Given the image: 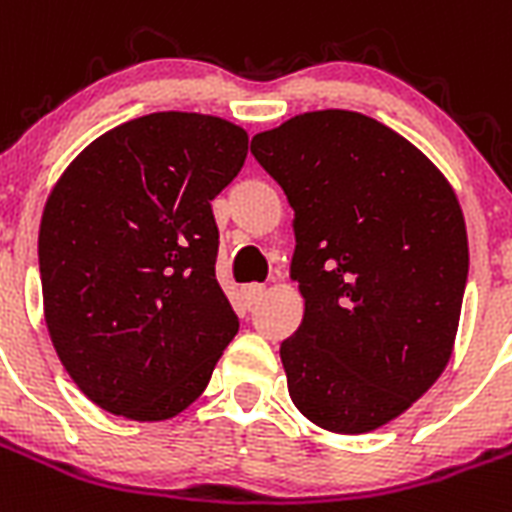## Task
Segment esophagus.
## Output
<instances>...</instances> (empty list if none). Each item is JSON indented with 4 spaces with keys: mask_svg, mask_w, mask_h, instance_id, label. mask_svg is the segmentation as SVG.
<instances>
[{
    "mask_svg": "<svg viewBox=\"0 0 512 512\" xmlns=\"http://www.w3.org/2000/svg\"><path fill=\"white\" fill-rule=\"evenodd\" d=\"M262 293H265V286H262V283H250V286H244L242 288L244 304H247V306L257 304V301L262 299Z\"/></svg>",
    "mask_w": 512,
    "mask_h": 512,
    "instance_id": "1",
    "label": "esophagus"
}]
</instances>
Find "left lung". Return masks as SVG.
<instances>
[{
  "mask_svg": "<svg viewBox=\"0 0 512 512\" xmlns=\"http://www.w3.org/2000/svg\"><path fill=\"white\" fill-rule=\"evenodd\" d=\"M252 154L296 216L304 319L281 345L288 394L332 433L381 428L451 361L469 273L459 198L415 144L353 110L296 115Z\"/></svg>",
  "mask_w": 512,
  "mask_h": 512,
  "instance_id": "1",
  "label": "left lung"
}]
</instances>
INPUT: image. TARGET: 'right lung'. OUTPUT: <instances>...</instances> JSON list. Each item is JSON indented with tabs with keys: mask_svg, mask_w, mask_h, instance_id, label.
Returning <instances> with one entry per match:
<instances>
[{
	"mask_svg": "<svg viewBox=\"0 0 512 512\" xmlns=\"http://www.w3.org/2000/svg\"><path fill=\"white\" fill-rule=\"evenodd\" d=\"M250 136L201 113H151L92 141L53 185L38 234L59 361L105 412L162 422L211 381L239 319L216 281L211 201Z\"/></svg>",
	"mask_w": 512,
	"mask_h": 512,
	"instance_id": "add662e5",
	"label": "right lung"
}]
</instances>
